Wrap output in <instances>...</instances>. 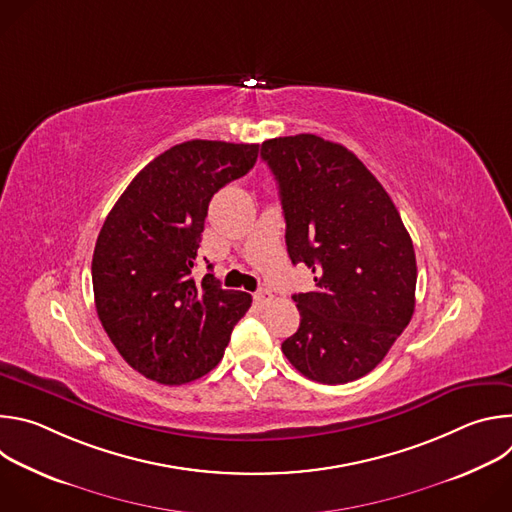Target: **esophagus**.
Segmentation results:
<instances>
[{
    "label": "esophagus",
    "instance_id": "1",
    "mask_svg": "<svg viewBox=\"0 0 512 512\" xmlns=\"http://www.w3.org/2000/svg\"><path fill=\"white\" fill-rule=\"evenodd\" d=\"M271 300H273V294H271L269 289H259L257 294H255V302H257L259 306H267Z\"/></svg>",
    "mask_w": 512,
    "mask_h": 512
}]
</instances>
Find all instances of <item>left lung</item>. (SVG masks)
<instances>
[{"label":"left lung","instance_id":"left-lung-1","mask_svg":"<svg viewBox=\"0 0 512 512\" xmlns=\"http://www.w3.org/2000/svg\"><path fill=\"white\" fill-rule=\"evenodd\" d=\"M261 158L279 186L289 259L316 281L294 296L302 320L281 350L312 381H356L413 316L411 237L381 182L344 145L300 133L263 141Z\"/></svg>","mask_w":512,"mask_h":512}]
</instances>
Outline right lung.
<instances>
[{
    "label": "right lung",
    "mask_w": 512,
    "mask_h": 512,
    "mask_svg": "<svg viewBox=\"0 0 512 512\" xmlns=\"http://www.w3.org/2000/svg\"><path fill=\"white\" fill-rule=\"evenodd\" d=\"M257 156L259 143H178L107 214L91 265L95 306L119 354L145 379L184 385L212 371L251 308L245 291L223 289L214 273L196 281L192 269L210 198Z\"/></svg>",
    "instance_id": "right-lung-1"
}]
</instances>
